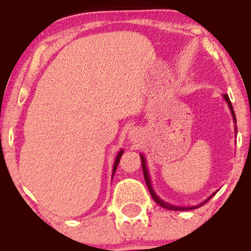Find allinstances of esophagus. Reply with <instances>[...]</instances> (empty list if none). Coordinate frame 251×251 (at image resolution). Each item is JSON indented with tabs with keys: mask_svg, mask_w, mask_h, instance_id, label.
Wrapping results in <instances>:
<instances>
[{
	"mask_svg": "<svg viewBox=\"0 0 251 251\" xmlns=\"http://www.w3.org/2000/svg\"><path fill=\"white\" fill-rule=\"evenodd\" d=\"M137 136V131L136 130H131L130 131V138H135Z\"/></svg>",
	"mask_w": 251,
	"mask_h": 251,
	"instance_id": "esophagus-1",
	"label": "esophagus"
}]
</instances>
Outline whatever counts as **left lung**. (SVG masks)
I'll return each mask as SVG.
<instances>
[{"mask_svg": "<svg viewBox=\"0 0 251 251\" xmlns=\"http://www.w3.org/2000/svg\"><path fill=\"white\" fill-rule=\"evenodd\" d=\"M224 98H225V100L228 103V107H229V110H231V113H232V118H233L234 124H237V119H235V114H234L233 107H232V104H231V100H229V97L227 95H224ZM234 132L237 133V126H234ZM141 161H142V169H143V176H144V179H146L147 187H148V189H149V193H151V198L154 199V201H155L156 204L160 205L161 207H165V209H169V210H174V211H184V210H193V209H197V207L201 206V205H204L207 201H210V199L212 198V196H214V194H212V196H210L209 198L206 199V201H203V203L198 204V205H194V206H175V205L166 203V201H164L163 199L159 198V197L155 194V192H154L153 187H151V178H149V174H148V169H147L146 159H144V156L142 155V154H141Z\"/></svg>", "mask_w": 251, "mask_h": 251, "instance_id": "left-lung-1", "label": "left lung"}]
</instances>
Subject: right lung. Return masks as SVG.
<instances>
[{
  "label": "right lung",
  "mask_w": 251,
  "mask_h": 251,
  "mask_svg": "<svg viewBox=\"0 0 251 251\" xmlns=\"http://www.w3.org/2000/svg\"><path fill=\"white\" fill-rule=\"evenodd\" d=\"M123 153H124V151H119V153H118V155H116L115 163H114V166H113V176H114V174H115L116 168H118L119 161H120V158H121V155H123Z\"/></svg>",
  "instance_id": "1"
}]
</instances>
